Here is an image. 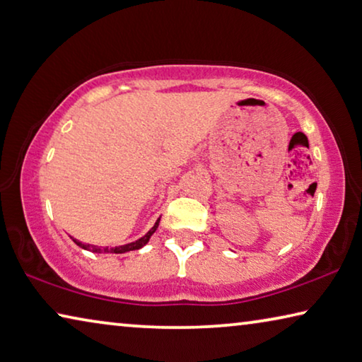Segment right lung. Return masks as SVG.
<instances>
[{
	"instance_id": "right-lung-1",
	"label": "right lung",
	"mask_w": 362,
	"mask_h": 362,
	"mask_svg": "<svg viewBox=\"0 0 362 362\" xmlns=\"http://www.w3.org/2000/svg\"><path fill=\"white\" fill-rule=\"evenodd\" d=\"M158 226H159V219L156 221V223H154V226L151 227V230L148 232L145 237H141V238H139L136 240V242H132V243H127V245H122V246H114V248H98V246H95V245H88V243H82V242H77V240H74V242H76L80 248H83V250H88V251H93V253H116V255H120V253H127V251H135V250H140L141 246H145L148 242H150V238H151V235L156 232V228H158Z\"/></svg>"
}]
</instances>
